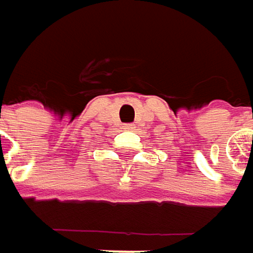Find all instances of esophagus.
<instances>
[{
    "instance_id": "1",
    "label": "esophagus",
    "mask_w": 253,
    "mask_h": 253,
    "mask_svg": "<svg viewBox=\"0 0 253 253\" xmlns=\"http://www.w3.org/2000/svg\"><path fill=\"white\" fill-rule=\"evenodd\" d=\"M125 128H126V130H131V128H133V125H131V123H127V125H125Z\"/></svg>"
}]
</instances>
